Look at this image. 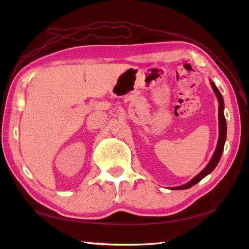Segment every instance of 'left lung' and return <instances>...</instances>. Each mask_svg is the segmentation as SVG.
I'll use <instances>...</instances> for the list:
<instances>
[{
  "label": "left lung",
  "mask_w": 249,
  "mask_h": 249,
  "mask_svg": "<svg viewBox=\"0 0 249 249\" xmlns=\"http://www.w3.org/2000/svg\"><path fill=\"white\" fill-rule=\"evenodd\" d=\"M210 83H211V86H212V89H213V91L216 95V97H217V99H218L219 136H218L217 146H216V150L214 152L212 158H211L210 162L208 163V165H206V167L203 169L202 171L198 173L197 176H196L194 178L190 179V181L187 182L186 184L181 185V186H177V187H170V189H174V190L187 189V188H190L192 186H194V185H196L197 183H199L201 179L205 178L206 176H208V174H210L216 168L217 163L219 162L221 154H223V152H224V145H225V142H226V139H227V123H226V119H225V115H224V109H225L224 98H223V95H221L220 92L218 91V89L216 88L214 82L210 81Z\"/></svg>",
  "instance_id": "left-lung-1"
}]
</instances>
